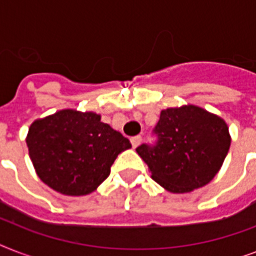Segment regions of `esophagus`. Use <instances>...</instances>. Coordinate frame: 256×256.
<instances>
[{
  "instance_id": "34e87169",
  "label": "esophagus",
  "mask_w": 256,
  "mask_h": 256,
  "mask_svg": "<svg viewBox=\"0 0 256 256\" xmlns=\"http://www.w3.org/2000/svg\"><path fill=\"white\" fill-rule=\"evenodd\" d=\"M130 140H132V148H136V146H138V144H140V142H142V136H132V138Z\"/></svg>"
}]
</instances>
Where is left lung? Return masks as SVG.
Listing matches in <instances>:
<instances>
[{
	"mask_svg": "<svg viewBox=\"0 0 256 256\" xmlns=\"http://www.w3.org/2000/svg\"><path fill=\"white\" fill-rule=\"evenodd\" d=\"M152 132L156 144H140L136 152L148 164L152 178L175 194L210 182L231 144L226 122L194 104L162 110Z\"/></svg>",
	"mask_w": 256,
	"mask_h": 256,
	"instance_id": "8db88e82",
	"label": "left lung"
}]
</instances>
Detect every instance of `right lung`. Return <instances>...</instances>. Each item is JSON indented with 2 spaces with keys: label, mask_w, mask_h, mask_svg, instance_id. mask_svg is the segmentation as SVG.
I'll return each instance as SVG.
<instances>
[{
  "label": "right lung",
  "mask_w": 256,
  "mask_h": 256,
  "mask_svg": "<svg viewBox=\"0 0 256 256\" xmlns=\"http://www.w3.org/2000/svg\"><path fill=\"white\" fill-rule=\"evenodd\" d=\"M26 144L42 182L72 196L96 190L118 154L132 148L128 138L100 122V116L72 108L34 120Z\"/></svg>",
  "instance_id": "add662e5"
}]
</instances>
